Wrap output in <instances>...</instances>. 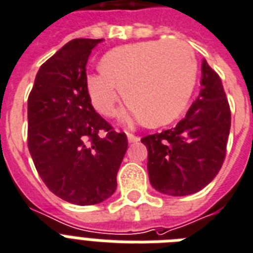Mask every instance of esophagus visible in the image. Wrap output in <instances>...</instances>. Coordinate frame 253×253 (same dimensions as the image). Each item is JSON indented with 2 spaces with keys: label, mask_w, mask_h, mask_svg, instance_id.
I'll list each match as a JSON object with an SVG mask.
<instances>
[{
  "label": "esophagus",
  "mask_w": 253,
  "mask_h": 253,
  "mask_svg": "<svg viewBox=\"0 0 253 253\" xmlns=\"http://www.w3.org/2000/svg\"><path fill=\"white\" fill-rule=\"evenodd\" d=\"M128 141H129V143L138 142L139 137H137V136H134V134H130V133H129V134H128Z\"/></svg>",
  "instance_id": "obj_1"
}]
</instances>
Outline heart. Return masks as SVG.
<instances>
[{"instance_id": "b5f03b06", "label": "heart", "mask_w": 253, "mask_h": 253, "mask_svg": "<svg viewBox=\"0 0 253 253\" xmlns=\"http://www.w3.org/2000/svg\"><path fill=\"white\" fill-rule=\"evenodd\" d=\"M86 77V90L99 114L112 117L123 98L130 115L147 126L173 121L187 107L196 78L195 52L181 40H147L116 46Z\"/></svg>"}]
</instances>
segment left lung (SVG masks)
Returning <instances> with one entry per match:
<instances>
[{
  "mask_svg": "<svg viewBox=\"0 0 253 253\" xmlns=\"http://www.w3.org/2000/svg\"><path fill=\"white\" fill-rule=\"evenodd\" d=\"M231 112L221 78L203 61L201 90L175 128L143 137L147 172L161 193L187 196L201 191L219 172L226 157Z\"/></svg>",
  "mask_w": 253,
  "mask_h": 253,
  "instance_id": "8db88e82",
  "label": "left lung"
}]
</instances>
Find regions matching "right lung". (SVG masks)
Here are the masks:
<instances>
[{
  "instance_id": "obj_1",
  "label": "right lung",
  "mask_w": 253,
  "mask_h": 253,
  "mask_svg": "<svg viewBox=\"0 0 253 253\" xmlns=\"http://www.w3.org/2000/svg\"><path fill=\"white\" fill-rule=\"evenodd\" d=\"M103 39H73L40 66L28 95V150L48 189L76 205L116 191L128 139L95 112L86 90L88 56Z\"/></svg>"
}]
</instances>
